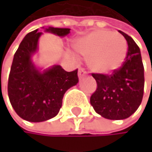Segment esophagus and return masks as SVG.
Masks as SVG:
<instances>
[{"label":"esophagus","instance_id":"obj_1","mask_svg":"<svg viewBox=\"0 0 152 152\" xmlns=\"http://www.w3.org/2000/svg\"><path fill=\"white\" fill-rule=\"evenodd\" d=\"M86 75V71L84 69V68H79V70H78V77L79 78H82L84 75Z\"/></svg>","mask_w":152,"mask_h":152}]
</instances>
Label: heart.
<instances>
[{"mask_svg": "<svg viewBox=\"0 0 152 152\" xmlns=\"http://www.w3.org/2000/svg\"><path fill=\"white\" fill-rule=\"evenodd\" d=\"M75 51L87 59L89 67L99 74H109L121 66L127 56L125 38L109 30H96L80 37Z\"/></svg>", "mask_w": 152, "mask_h": 152, "instance_id": "heart-1", "label": "heart"}]
</instances>
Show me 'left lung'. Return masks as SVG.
Wrapping results in <instances>:
<instances>
[{
	"label": "left lung",
	"instance_id": "8db88e82",
	"mask_svg": "<svg viewBox=\"0 0 152 152\" xmlns=\"http://www.w3.org/2000/svg\"><path fill=\"white\" fill-rule=\"evenodd\" d=\"M128 43L125 62L111 75L92 74L96 89L90 96L95 111L107 119H124L140 107L144 92V66L140 47L127 34L118 31Z\"/></svg>",
	"mask_w": 152,
	"mask_h": 152
}]
</instances>
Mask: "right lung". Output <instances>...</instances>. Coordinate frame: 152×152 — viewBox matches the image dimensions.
<instances>
[{"label": "right lung", "instance_id": "1", "mask_svg": "<svg viewBox=\"0 0 152 152\" xmlns=\"http://www.w3.org/2000/svg\"><path fill=\"white\" fill-rule=\"evenodd\" d=\"M58 36L70 33L68 28H45ZM43 33L38 29L25 35L14 54L8 79L10 102L19 117L30 122H42L56 117L62 107L63 96L78 83L77 69L66 72L54 66L43 72L32 62Z\"/></svg>", "mask_w": 152, "mask_h": 152}]
</instances>
